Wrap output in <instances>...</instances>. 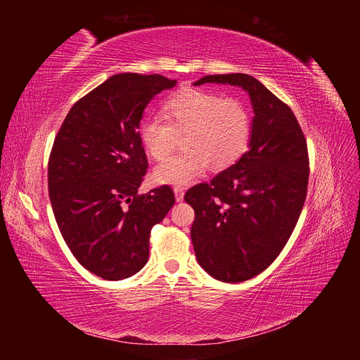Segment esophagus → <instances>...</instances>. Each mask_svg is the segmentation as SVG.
<instances>
[{
	"mask_svg": "<svg viewBox=\"0 0 360 360\" xmlns=\"http://www.w3.org/2000/svg\"><path fill=\"white\" fill-rule=\"evenodd\" d=\"M174 197L177 202H181L184 198V189L183 188H174Z\"/></svg>",
	"mask_w": 360,
	"mask_h": 360,
	"instance_id": "esophagus-1",
	"label": "esophagus"
}]
</instances>
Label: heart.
<instances>
[{
    "label": "heart",
    "mask_w": 360,
    "mask_h": 360,
    "mask_svg": "<svg viewBox=\"0 0 360 360\" xmlns=\"http://www.w3.org/2000/svg\"><path fill=\"white\" fill-rule=\"evenodd\" d=\"M167 120L146 118L139 127L141 144L155 160L167 159L183 135L186 147L153 171V181L186 186L210 167H233L249 147L252 120L248 105L222 93L181 89L163 105Z\"/></svg>",
    "instance_id": "b5f03b06"
}]
</instances>
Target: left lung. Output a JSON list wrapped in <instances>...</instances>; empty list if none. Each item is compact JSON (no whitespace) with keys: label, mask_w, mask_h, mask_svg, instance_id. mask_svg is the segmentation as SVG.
<instances>
[{"label":"left lung","mask_w":360,"mask_h":360,"mask_svg":"<svg viewBox=\"0 0 360 360\" xmlns=\"http://www.w3.org/2000/svg\"><path fill=\"white\" fill-rule=\"evenodd\" d=\"M240 86L254 110L249 150L212 181L189 189L191 238L198 264L217 281L243 282L266 270L297 224L307 198V139L290 108L246 73L193 82Z\"/></svg>","instance_id":"8db88e82"}]
</instances>
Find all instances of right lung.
<instances>
[{
    "mask_svg": "<svg viewBox=\"0 0 360 360\" xmlns=\"http://www.w3.org/2000/svg\"><path fill=\"white\" fill-rule=\"evenodd\" d=\"M176 84L162 75H114L72 106L53 141V216L79 264L103 279H126L146 266L151 228L176 202L168 186L138 195L148 167L141 118Z\"/></svg>",
    "mask_w": 360,
    "mask_h": 360,
    "instance_id": "1",
    "label": "right lung"
}]
</instances>
